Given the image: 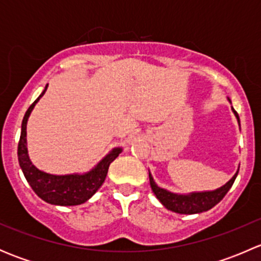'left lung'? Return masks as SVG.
Listing matches in <instances>:
<instances>
[{
  "label": "left lung",
  "instance_id": "obj_1",
  "mask_svg": "<svg viewBox=\"0 0 261 261\" xmlns=\"http://www.w3.org/2000/svg\"><path fill=\"white\" fill-rule=\"evenodd\" d=\"M230 101V99H228ZM232 112L235 114L236 118L240 125V118H239L238 112L233 110ZM239 170L236 174L231 178L225 186L221 188L215 189V191H207V192H193L189 194H177L172 193V192L167 191L164 188H160L156 186L154 179H152L151 174L149 173V179H150V187H151L152 192L156 196V198L162 202L163 206L165 208L170 210V211L175 213H181V215H194V213H201L204 211H208L212 207H215L223 197L226 196L230 188L232 187L233 181H235L236 177H238Z\"/></svg>",
  "mask_w": 261,
  "mask_h": 261
}]
</instances>
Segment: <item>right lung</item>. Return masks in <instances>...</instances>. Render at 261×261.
I'll list each match as a JSON object with an SVG mask.
<instances>
[{"mask_svg": "<svg viewBox=\"0 0 261 261\" xmlns=\"http://www.w3.org/2000/svg\"><path fill=\"white\" fill-rule=\"evenodd\" d=\"M46 88H48V84L23 116L22 125H21V136L17 147L18 163H20V167L28 183L43 201L48 202L50 204H55V206H77V204H82L88 201L98 191L99 187L106 179L110 164L118 156L122 149L121 147L112 149L93 169L84 174L54 175L39 170L30 162V158L28 155L26 125H28L29 116L39 99L44 96Z\"/></svg>", "mask_w": 261, "mask_h": 261, "instance_id": "obj_1", "label": "right lung"}]
</instances>
